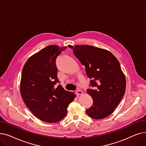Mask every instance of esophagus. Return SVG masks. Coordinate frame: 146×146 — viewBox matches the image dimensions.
Returning a JSON list of instances; mask_svg holds the SVG:
<instances>
[{
    "label": "esophagus",
    "mask_w": 146,
    "mask_h": 146,
    "mask_svg": "<svg viewBox=\"0 0 146 146\" xmlns=\"http://www.w3.org/2000/svg\"><path fill=\"white\" fill-rule=\"evenodd\" d=\"M76 94H77L78 95H82V94H83V92L80 90H78L77 91H76Z\"/></svg>",
    "instance_id": "34e87169"
}]
</instances>
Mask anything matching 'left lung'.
Instances as JSON below:
<instances>
[{"instance_id":"left-lung-1","label":"left lung","mask_w":146,"mask_h":146,"mask_svg":"<svg viewBox=\"0 0 146 146\" xmlns=\"http://www.w3.org/2000/svg\"><path fill=\"white\" fill-rule=\"evenodd\" d=\"M74 54L85 66L87 76L92 80L87 89L93 99V105L86 110L96 119L108 117L124 96L126 80L117 58L108 50L89 45H68Z\"/></svg>"}]
</instances>
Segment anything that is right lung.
Segmentation results:
<instances>
[{"mask_svg": "<svg viewBox=\"0 0 146 146\" xmlns=\"http://www.w3.org/2000/svg\"><path fill=\"white\" fill-rule=\"evenodd\" d=\"M67 47L51 45L31 56L22 69L21 96L28 109L43 121L52 123L62 119L67 107L76 96L58 82L56 60Z\"/></svg>", "mask_w": 146, "mask_h": 146, "instance_id": "add662e5", "label": "right lung"}]
</instances>
